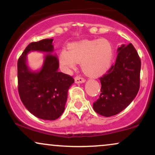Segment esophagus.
I'll return each instance as SVG.
<instances>
[{
    "label": "esophagus",
    "instance_id": "1",
    "mask_svg": "<svg viewBox=\"0 0 155 155\" xmlns=\"http://www.w3.org/2000/svg\"><path fill=\"white\" fill-rule=\"evenodd\" d=\"M85 81V79L81 76H76L75 77V82L76 83H84Z\"/></svg>",
    "mask_w": 155,
    "mask_h": 155
}]
</instances>
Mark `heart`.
<instances>
[{
	"label": "heart",
	"mask_w": 155,
	"mask_h": 155,
	"mask_svg": "<svg viewBox=\"0 0 155 155\" xmlns=\"http://www.w3.org/2000/svg\"><path fill=\"white\" fill-rule=\"evenodd\" d=\"M114 58L112 44L106 38L85 40L68 46V51L60 52L59 62L64 70H71L80 63L82 71L91 77L105 74L111 67Z\"/></svg>",
	"instance_id": "heart-1"
}]
</instances>
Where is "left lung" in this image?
I'll return each mask as SVG.
<instances>
[{"label":"left lung","instance_id":"1","mask_svg":"<svg viewBox=\"0 0 155 155\" xmlns=\"http://www.w3.org/2000/svg\"><path fill=\"white\" fill-rule=\"evenodd\" d=\"M116 62L104 76L99 98L93 103L96 113L111 117L120 113L136 97L140 88L141 62L132 44L117 49Z\"/></svg>","mask_w":155,"mask_h":155}]
</instances>
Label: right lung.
I'll list each match as a JSON object with an SVG mask.
<instances>
[{"mask_svg": "<svg viewBox=\"0 0 155 155\" xmlns=\"http://www.w3.org/2000/svg\"><path fill=\"white\" fill-rule=\"evenodd\" d=\"M53 39L47 38L28 44L17 62L18 92L22 104L31 114L45 120H54L65 110L68 90L74 82L72 76L58 72L59 61L48 54L39 72H32L26 65L31 51L51 52Z\"/></svg>", "mask_w": 155, "mask_h": 155, "instance_id": "1", "label": "right lung"}]
</instances>
